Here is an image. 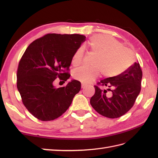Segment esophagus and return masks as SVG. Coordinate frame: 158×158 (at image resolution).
I'll return each instance as SVG.
<instances>
[{"mask_svg": "<svg viewBox=\"0 0 158 158\" xmlns=\"http://www.w3.org/2000/svg\"><path fill=\"white\" fill-rule=\"evenodd\" d=\"M86 88V85H85L84 84H81V88L82 89H84Z\"/></svg>", "mask_w": 158, "mask_h": 158, "instance_id": "esophagus-1", "label": "esophagus"}]
</instances>
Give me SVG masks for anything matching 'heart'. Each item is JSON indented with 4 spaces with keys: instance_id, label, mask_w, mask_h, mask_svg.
Wrapping results in <instances>:
<instances>
[{
    "instance_id": "b5f03b06",
    "label": "heart",
    "mask_w": 158,
    "mask_h": 158,
    "mask_svg": "<svg viewBox=\"0 0 158 158\" xmlns=\"http://www.w3.org/2000/svg\"><path fill=\"white\" fill-rule=\"evenodd\" d=\"M89 51L96 55L93 68L81 67L76 69L73 76L83 84L89 85L102 73L105 78L112 79L125 73L135 62V56L128 49L123 48L119 42L105 35H95L88 42ZM83 49H77L71 60L74 66L81 64Z\"/></svg>"
}]
</instances>
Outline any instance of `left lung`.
<instances>
[{
    "mask_svg": "<svg viewBox=\"0 0 158 158\" xmlns=\"http://www.w3.org/2000/svg\"><path fill=\"white\" fill-rule=\"evenodd\" d=\"M143 73L139 62H135L125 73L115 78L102 79L95 85V94L91 99L92 106L100 115L117 118L133 106L140 92Z\"/></svg>",
    "mask_w": 158,
    "mask_h": 158,
    "instance_id": "1",
    "label": "left lung"
}]
</instances>
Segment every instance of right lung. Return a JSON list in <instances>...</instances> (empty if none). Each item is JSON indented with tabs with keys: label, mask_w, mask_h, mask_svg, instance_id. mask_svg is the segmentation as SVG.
<instances>
[{
	"label": "right lung",
	"mask_w": 158,
	"mask_h": 158,
	"mask_svg": "<svg viewBox=\"0 0 158 158\" xmlns=\"http://www.w3.org/2000/svg\"><path fill=\"white\" fill-rule=\"evenodd\" d=\"M85 36L48 34L29 45L20 60L17 72V88L23 104L33 116L52 121L61 116L81 89V83L71 80L64 87L56 88L59 77L66 81L73 56Z\"/></svg>",
	"instance_id": "1"
}]
</instances>
